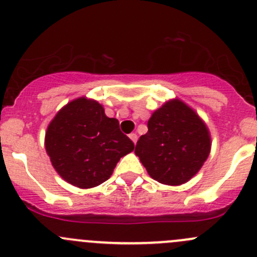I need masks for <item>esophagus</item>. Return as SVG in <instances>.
Segmentation results:
<instances>
[{"label":"esophagus","mask_w":257,"mask_h":257,"mask_svg":"<svg viewBox=\"0 0 257 257\" xmlns=\"http://www.w3.org/2000/svg\"><path fill=\"white\" fill-rule=\"evenodd\" d=\"M129 138L132 139V142H133L134 144L137 143V141H138V136H137L136 133H132V134H129Z\"/></svg>","instance_id":"1"}]
</instances>
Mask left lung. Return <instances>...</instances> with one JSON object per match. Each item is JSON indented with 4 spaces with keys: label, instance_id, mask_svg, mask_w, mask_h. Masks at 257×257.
<instances>
[{
    "label": "left lung",
    "instance_id": "1",
    "mask_svg": "<svg viewBox=\"0 0 257 257\" xmlns=\"http://www.w3.org/2000/svg\"><path fill=\"white\" fill-rule=\"evenodd\" d=\"M205 124L180 100L168 102L148 120V132L139 138L136 154L153 179L180 185L203 167L210 153Z\"/></svg>",
    "mask_w": 257,
    "mask_h": 257
}]
</instances>
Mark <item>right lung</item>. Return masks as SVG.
<instances>
[{
  "label": "right lung",
  "instance_id": "add662e5",
  "mask_svg": "<svg viewBox=\"0 0 257 257\" xmlns=\"http://www.w3.org/2000/svg\"><path fill=\"white\" fill-rule=\"evenodd\" d=\"M46 150L59 175L74 186L93 188L113 174L134 143L102 105L79 98L62 108L47 128Z\"/></svg>",
  "mask_w": 257,
  "mask_h": 257
}]
</instances>
